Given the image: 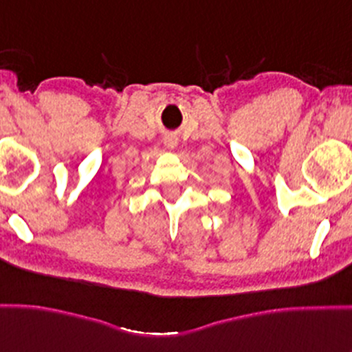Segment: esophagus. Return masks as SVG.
<instances>
[{"instance_id":"1","label":"esophagus","mask_w":352,"mask_h":352,"mask_svg":"<svg viewBox=\"0 0 352 352\" xmlns=\"http://www.w3.org/2000/svg\"><path fill=\"white\" fill-rule=\"evenodd\" d=\"M164 144H165V147H168V148H175V147H177V137H175V135H168V137H165Z\"/></svg>"}]
</instances>
